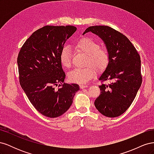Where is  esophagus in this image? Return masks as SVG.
Instances as JSON below:
<instances>
[{
	"label": "esophagus",
	"instance_id": "esophagus-1",
	"mask_svg": "<svg viewBox=\"0 0 154 154\" xmlns=\"http://www.w3.org/2000/svg\"><path fill=\"white\" fill-rule=\"evenodd\" d=\"M87 87H88V85H85V84H82V85H80V87L81 88H86Z\"/></svg>",
	"mask_w": 154,
	"mask_h": 154
}]
</instances>
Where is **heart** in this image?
<instances>
[{"instance_id": "obj_1", "label": "heart", "mask_w": 154, "mask_h": 154, "mask_svg": "<svg viewBox=\"0 0 154 154\" xmlns=\"http://www.w3.org/2000/svg\"><path fill=\"white\" fill-rule=\"evenodd\" d=\"M74 48L79 52L87 56L85 66L83 69H74L68 74L69 80L73 83H85L95 75V70L97 72H102L108 67L110 61L109 51L101 48L99 42L88 37H83L74 44ZM62 66L70 68L72 66V54L69 48L62 49L60 55Z\"/></svg>"}]
</instances>
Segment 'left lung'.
Returning a JSON list of instances; mask_svg holds the SVG:
<instances>
[{"instance_id": "left-lung-1", "label": "left lung", "mask_w": 154, "mask_h": 154, "mask_svg": "<svg viewBox=\"0 0 154 154\" xmlns=\"http://www.w3.org/2000/svg\"><path fill=\"white\" fill-rule=\"evenodd\" d=\"M90 31L103 40L110 54L99 80L110 83L99 86L101 93L94 105L105 116L118 117L129 108L141 85L140 56L127 36L109 26L88 27L83 35Z\"/></svg>"}]
</instances>
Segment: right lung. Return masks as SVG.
Returning a JSON list of instances; mask_svg holds the SVG:
<instances>
[{
    "instance_id": "obj_1",
    "label": "right lung",
    "mask_w": 154,
    "mask_h": 154,
    "mask_svg": "<svg viewBox=\"0 0 154 154\" xmlns=\"http://www.w3.org/2000/svg\"><path fill=\"white\" fill-rule=\"evenodd\" d=\"M76 31L73 26H45L23 44L17 58L19 82L31 104L48 118L62 116L70 108L76 83H63L66 74L60 55L64 44ZM60 87L58 90L54 86Z\"/></svg>"
}]
</instances>
